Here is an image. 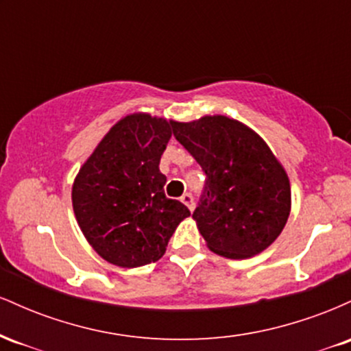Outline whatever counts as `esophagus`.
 Listing matches in <instances>:
<instances>
[{
	"mask_svg": "<svg viewBox=\"0 0 351 351\" xmlns=\"http://www.w3.org/2000/svg\"><path fill=\"white\" fill-rule=\"evenodd\" d=\"M181 203H183L184 206L189 209V211H193V209H195V199H193V196L189 195V193L181 196Z\"/></svg>",
	"mask_w": 351,
	"mask_h": 351,
	"instance_id": "34e87169",
	"label": "esophagus"
}]
</instances>
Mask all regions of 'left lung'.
Returning <instances> with one entry per match:
<instances>
[{
  "label": "left lung",
  "instance_id": "left-lung-1",
  "mask_svg": "<svg viewBox=\"0 0 351 351\" xmlns=\"http://www.w3.org/2000/svg\"><path fill=\"white\" fill-rule=\"evenodd\" d=\"M173 135L208 176L193 219L209 251L228 259L265 251L287 223L292 193L263 136L226 115L175 122Z\"/></svg>",
  "mask_w": 351,
  "mask_h": 351
}]
</instances>
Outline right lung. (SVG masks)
Wrapping results in <instances>:
<instances>
[{
  "label": "right lung",
  "mask_w": 351,
  "mask_h": 351,
  "mask_svg": "<svg viewBox=\"0 0 351 351\" xmlns=\"http://www.w3.org/2000/svg\"><path fill=\"white\" fill-rule=\"evenodd\" d=\"M173 120L135 112L120 119L84 162L72 208L87 243L107 263L134 269L156 263L189 209L165 196L158 165Z\"/></svg>",
  "instance_id": "add662e5"
}]
</instances>
